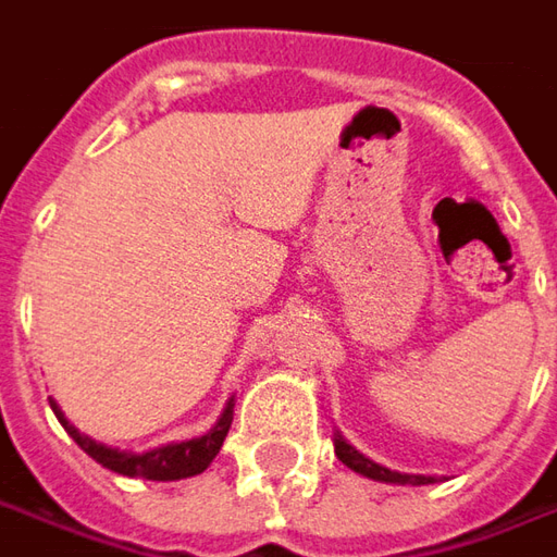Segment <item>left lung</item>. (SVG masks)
I'll return each instance as SVG.
<instances>
[{"label":"left lung","mask_w":557,"mask_h":557,"mask_svg":"<svg viewBox=\"0 0 557 557\" xmlns=\"http://www.w3.org/2000/svg\"><path fill=\"white\" fill-rule=\"evenodd\" d=\"M334 454H337V460L343 462V466H349L352 472H358V475H364V479L371 481H383V484H413V487H420V484H435L432 475H410V472H395V469L380 466V462H374L371 457H364L361 450H356L339 432H334Z\"/></svg>","instance_id":"obj_1"}]
</instances>
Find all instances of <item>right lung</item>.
Returning a JSON list of instances; mask_svg holds the SVG:
<instances>
[{
    "label": "right lung",
    "mask_w": 557,
    "mask_h": 557,
    "mask_svg": "<svg viewBox=\"0 0 557 557\" xmlns=\"http://www.w3.org/2000/svg\"><path fill=\"white\" fill-rule=\"evenodd\" d=\"M233 408L235 398L226 401V408L218 417V423L208 429L199 438H189V442H171L162 444V447H152V450H144V454H134V450H119V447H110V444L95 442L91 435L78 432L66 417L63 410L58 408V401H51V410L54 417L61 420V426L66 429V435L91 457L95 462H100L103 469L110 472H119V475H128V479H147V481H181L193 479V475H201L214 457L223 447V438L233 426Z\"/></svg>",
    "instance_id": "1"
}]
</instances>
